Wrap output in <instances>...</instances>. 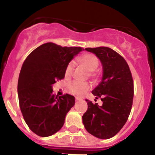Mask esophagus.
<instances>
[{
	"mask_svg": "<svg viewBox=\"0 0 155 155\" xmlns=\"http://www.w3.org/2000/svg\"><path fill=\"white\" fill-rule=\"evenodd\" d=\"M75 99H76V101H81V100H82V98L79 97H75Z\"/></svg>",
	"mask_w": 155,
	"mask_h": 155,
	"instance_id": "esophagus-1",
	"label": "esophagus"
}]
</instances>
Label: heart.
<instances>
[{"label": "heart", "mask_w": 155, "mask_h": 155, "mask_svg": "<svg viewBox=\"0 0 155 155\" xmlns=\"http://www.w3.org/2000/svg\"><path fill=\"white\" fill-rule=\"evenodd\" d=\"M77 61L79 62L81 66L83 67L84 68L86 69L88 72L89 76H94V71L99 66V60L97 57L91 53H85V54H82L77 58ZM73 72V65L72 63H69L67 65L66 69H65V76L66 77H70L72 76ZM68 90L71 92L72 94L79 95H83L90 88V85L87 82H81L78 81H73L70 82L68 85Z\"/></svg>", "instance_id": "b5f03b06"}]
</instances>
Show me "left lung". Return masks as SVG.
<instances>
[{"instance_id": "left-lung-1", "label": "left lung", "mask_w": 155, "mask_h": 155, "mask_svg": "<svg viewBox=\"0 0 155 155\" xmlns=\"http://www.w3.org/2000/svg\"><path fill=\"white\" fill-rule=\"evenodd\" d=\"M101 60L103 78L92 94L101 98L102 106L85 100L87 110L82 116L89 134L107 140L116 135L128 119L134 99V81L124 58L109 47L86 48Z\"/></svg>"}]
</instances>
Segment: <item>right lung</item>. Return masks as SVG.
Returning <instances> with one entry per match:
<instances>
[{"label":"right lung","instance_id":"add662e5","mask_svg":"<svg viewBox=\"0 0 155 155\" xmlns=\"http://www.w3.org/2000/svg\"><path fill=\"white\" fill-rule=\"evenodd\" d=\"M82 50L47 43L25 60L18 80V101L26 124L37 135L46 137L60 130L74 106L72 95L53 94L52 85L64 78L67 65Z\"/></svg>","mask_w":155,"mask_h":155}]
</instances>
